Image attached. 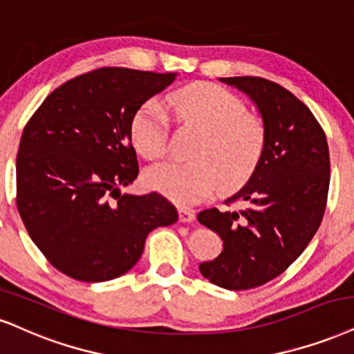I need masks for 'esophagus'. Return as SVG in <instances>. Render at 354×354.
I'll list each match as a JSON object with an SVG mask.
<instances>
[{"mask_svg": "<svg viewBox=\"0 0 354 354\" xmlns=\"http://www.w3.org/2000/svg\"><path fill=\"white\" fill-rule=\"evenodd\" d=\"M178 218H180L182 223H190L195 220V212L190 208H178Z\"/></svg>", "mask_w": 354, "mask_h": 354, "instance_id": "34e87169", "label": "esophagus"}]
</instances>
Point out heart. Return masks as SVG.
Instances as JSON below:
<instances>
[{"label": "heart", "instance_id": "heart-1", "mask_svg": "<svg viewBox=\"0 0 354 354\" xmlns=\"http://www.w3.org/2000/svg\"><path fill=\"white\" fill-rule=\"evenodd\" d=\"M167 106L180 124L197 129L192 162H165L146 172V184L178 205H194L218 187L233 192L254 174L266 147V126L228 90L195 84L170 93ZM167 118L157 100L141 104L131 121V142L147 160L167 151Z\"/></svg>", "mask_w": 354, "mask_h": 354}]
</instances>
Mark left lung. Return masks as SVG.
<instances>
[{"mask_svg": "<svg viewBox=\"0 0 354 354\" xmlns=\"http://www.w3.org/2000/svg\"><path fill=\"white\" fill-rule=\"evenodd\" d=\"M244 91L266 126V147L254 174L226 205L208 208L198 221L223 241L216 259L198 266L205 279L228 290L259 287L282 274L324 218L330 185L326 136L315 116L289 90L261 77L220 78Z\"/></svg>", "mask_w": 354, "mask_h": 354, "instance_id": "8db88e82", "label": "left lung"}]
</instances>
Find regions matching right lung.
Returning <instances> with one entry per match:
<instances>
[{
    "label": "right lung",
    "mask_w": 354,
    "mask_h": 354,
    "mask_svg": "<svg viewBox=\"0 0 354 354\" xmlns=\"http://www.w3.org/2000/svg\"><path fill=\"white\" fill-rule=\"evenodd\" d=\"M177 73L103 67L65 82L28 121L16 159V205L30 239L65 276L116 279L147 234L177 221L162 195L121 194L138 177L131 121Z\"/></svg>",
    "instance_id": "1"
}]
</instances>
